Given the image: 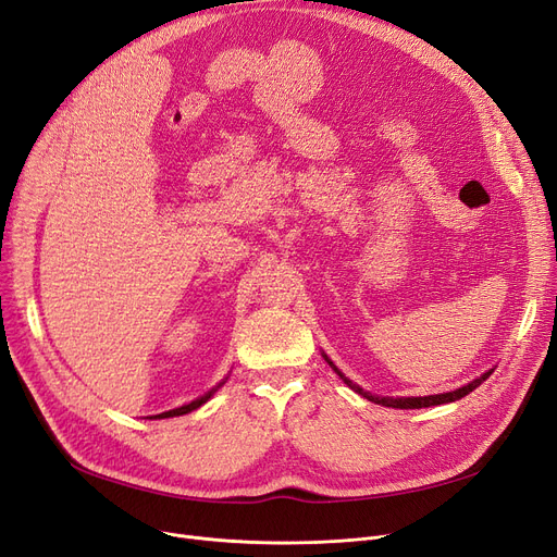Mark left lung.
<instances>
[{
    "label": "left lung",
    "mask_w": 557,
    "mask_h": 557,
    "mask_svg": "<svg viewBox=\"0 0 557 557\" xmlns=\"http://www.w3.org/2000/svg\"><path fill=\"white\" fill-rule=\"evenodd\" d=\"M327 360V358H325ZM331 362V360H327ZM333 364V362H331ZM335 367V364H333ZM335 372L344 379V383L348 385V387H354L358 395H362L364 399H369V401H374V404H381V406H387V408H426V406H438V404H449V401H457V399H461V397H466V395H470L472 389L475 387H480L488 376H491V372H486V374H482L480 379H475V381H470L468 385H463V387H459V389H455V393H445V395H431V397H404V399H393V397H376V395H372V393H364L362 387H358L356 383H351L348 381L339 369L335 367Z\"/></svg>",
    "instance_id": "obj_1"
}]
</instances>
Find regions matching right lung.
Returning <instances> with one entry per match:
<instances>
[{
  "label": "right lung",
  "mask_w": 557,
  "mask_h": 557,
  "mask_svg": "<svg viewBox=\"0 0 557 557\" xmlns=\"http://www.w3.org/2000/svg\"><path fill=\"white\" fill-rule=\"evenodd\" d=\"M211 395H213V389L209 395H203V397H199L197 401H193V404H188V406H181V408H174V410H168V413H160V416H156V418H174V416H185V413H190V410H195V408H199L201 404H206L211 399Z\"/></svg>",
  "instance_id": "add662e5"
}]
</instances>
